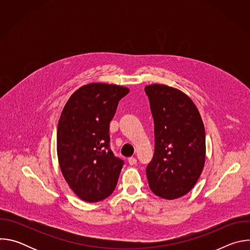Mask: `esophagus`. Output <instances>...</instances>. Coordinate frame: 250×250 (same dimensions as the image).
Returning a JSON list of instances; mask_svg holds the SVG:
<instances>
[{
  "label": "esophagus",
  "mask_w": 250,
  "mask_h": 250,
  "mask_svg": "<svg viewBox=\"0 0 250 250\" xmlns=\"http://www.w3.org/2000/svg\"><path fill=\"white\" fill-rule=\"evenodd\" d=\"M127 162H128L129 165H134V164L136 163V159H135L134 157H129V158L127 159Z\"/></svg>",
  "instance_id": "esophagus-1"
}]
</instances>
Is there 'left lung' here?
Masks as SVG:
<instances>
[{
	"label": "left lung",
	"mask_w": 250,
	"mask_h": 250,
	"mask_svg": "<svg viewBox=\"0 0 250 250\" xmlns=\"http://www.w3.org/2000/svg\"><path fill=\"white\" fill-rule=\"evenodd\" d=\"M154 120V156L146 168L151 191L165 200L189 193L206 161V133L199 110L182 91L163 84L145 88Z\"/></svg>",
	"instance_id": "obj_1"
}]
</instances>
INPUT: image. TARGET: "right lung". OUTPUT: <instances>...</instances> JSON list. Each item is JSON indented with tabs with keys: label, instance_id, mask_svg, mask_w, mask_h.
Segmentation results:
<instances>
[{
	"label": "right lung",
	"instance_id": "add662e5",
	"mask_svg": "<svg viewBox=\"0 0 250 250\" xmlns=\"http://www.w3.org/2000/svg\"><path fill=\"white\" fill-rule=\"evenodd\" d=\"M128 88L91 83L65 104L57 127V157L65 181L81 200L96 203L115 190L124 162L110 148V122Z\"/></svg>",
	"mask_w": 250,
	"mask_h": 250
}]
</instances>
